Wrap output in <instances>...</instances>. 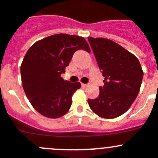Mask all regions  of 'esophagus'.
<instances>
[{"instance_id":"esophagus-1","label":"esophagus","mask_w":158,"mask_h":158,"mask_svg":"<svg viewBox=\"0 0 158 158\" xmlns=\"http://www.w3.org/2000/svg\"><path fill=\"white\" fill-rule=\"evenodd\" d=\"M81 87H82V88H86L87 85H86V84H81Z\"/></svg>"}]
</instances>
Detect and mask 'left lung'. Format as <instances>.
Returning a JSON list of instances; mask_svg holds the SVG:
<instances>
[{"label": "left lung", "instance_id": "obj_1", "mask_svg": "<svg viewBox=\"0 0 158 158\" xmlns=\"http://www.w3.org/2000/svg\"><path fill=\"white\" fill-rule=\"evenodd\" d=\"M88 42L105 77L98 97L88 99V105L102 118H116L136 99L143 76L142 67L133 54L112 40L88 37Z\"/></svg>", "mask_w": 158, "mask_h": 158}]
</instances>
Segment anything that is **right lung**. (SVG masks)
<instances>
[{"mask_svg": "<svg viewBox=\"0 0 158 158\" xmlns=\"http://www.w3.org/2000/svg\"><path fill=\"white\" fill-rule=\"evenodd\" d=\"M78 49L91 52L83 37L61 33L36 42L27 51L21 65L22 86L41 115L56 118L70 109L72 95L81 83L64 81L61 74Z\"/></svg>", "mask_w": 158, "mask_h": 158, "instance_id": "add662e5", "label": "right lung"}]
</instances>
